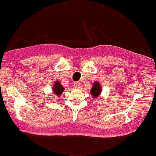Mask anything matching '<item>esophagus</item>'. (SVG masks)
<instances>
[{"instance_id": "esophagus-1", "label": "esophagus", "mask_w": 156, "mask_h": 156, "mask_svg": "<svg viewBox=\"0 0 156 156\" xmlns=\"http://www.w3.org/2000/svg\"><path fill=\"white\" fill-rule=\"evenodd\" d=\"M74 86H75V88H80V84L79 82H75Z\"/></svg>"}]
</instances>
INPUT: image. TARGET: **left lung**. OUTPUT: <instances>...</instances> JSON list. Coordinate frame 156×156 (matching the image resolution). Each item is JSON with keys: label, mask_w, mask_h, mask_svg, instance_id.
Segmentation results:
<instances>
[{"label": "left lung", "mask_w": 156, "mask_h": 156, "mask_svg": "<svg viewBox=\"0 0 156 156\" xmlns=\"http://www.w3.org/2000/svg\"><path fill=\"white\" fill-rule=\"evenodd\" d=\"M101 93V87L100 85L99 82H95L93 84V88H91V95L94 98H97Z\"/></svg>", "instance_id": "1"}]
</instances>
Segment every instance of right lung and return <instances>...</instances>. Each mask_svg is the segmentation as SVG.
<instances>
[{
    "mask_svg": "<svg viewBox=\"0 0 156 156\" xmlns=\"http://www.w3.org/2000/svg\"><path fill=\"white\" fill-rule=\"evenodd\" d=\"M64 90V88L63 86L61 85V84L59 83V81L55 82L54 86H53V92L56 96H60L62 94V93Z\"/></svg>",
    "mask_w": 156,
    "mask_h": 156,
    "instance_id": "add662e5",
    "label": "right lung"
}]
</instances>
